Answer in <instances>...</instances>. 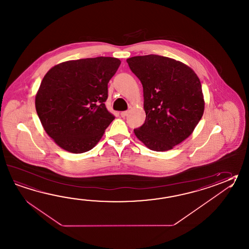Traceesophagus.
Wrapping results in <instances>:
<instances>
[{
    "label": "esophagus",
    "mask_w": 249,
    "mask_h": 249,
    "mask_svg": "<svg viewBox=\"0 0 249 249\" xmlns=\"http://www.w3.org/2000/svg\"><path fill=\"white\" fill-rule=\"evenodd\" d=\"M127 113H128L127 111H124V112H121V116H122V118H124V117L127 116Z\"/></svg>",
    "instance_id": "esophagus-1"
}]
</instances>
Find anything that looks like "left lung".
Instances as JSON below:
<instances>
[{"label": "left lung", "instance_id": "obj_1", "mask_svg": "<svg viewBox=\"0 0 249 249\" xmlns=\"http://www.w3.org/2000/svg\"><path fill=\"white\" fill-rule=\"evenodd\" d=\"M127 63L140 80L146 114L136 137L152 151L165 152L183 142L205 109L201 83L191 67L158 55L132 56Z\"/></svg>", "mask_w": 249, "mask_h": 249}]
</instances>
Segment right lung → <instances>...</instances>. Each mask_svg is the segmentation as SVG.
<instances>
[{
    "instance_id": "obj_1",
    "label": "right lung",
    "mask_w": 249,
    "mask_h": 249,
    "mask_svg": "<svg viewBox=\"0 0 249 249\" xmlns=\"http://www.w3.org/2000/svg\"><path fill=\"white\" fill-rule=\"evenodd\" d=\"M121 60L98 56L63 62L43 77L36 108L46 133L71 153L86 152L114 120L107 111L108 82Z\"/></svg>"
}]
</instances>
